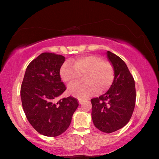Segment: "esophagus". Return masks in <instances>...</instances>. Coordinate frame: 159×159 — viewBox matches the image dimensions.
<instances>
[{"label": "esophagus", "instance_id": "1", "mask_svg": "<svg viewBox=\"0 0 159 159\" xmlns=\"http://www.w3.org/2000/svg\"><path fill=\"white\" fill-rule=\"evenodd\" d=\"M83 103V100H80H80H79V104H82Z\"/></svg>", "mask_w": 159, "mask_h": 159}]
</instances>
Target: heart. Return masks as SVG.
Masks as SVG:
<instances>
[{"label": "heart", "mask_w": 159, "mask_h": 159, "mask_svg": "<svg viewBox=\"0 0 159 159\" xmlns=\"http://www.w3.org/2000/svg\"><path fill=\"white\" fill-rule=\"evenodd\" d=\"M85 75L84 84L69 86L68 93L80 99H85L99 92L103 93L114 79V69L109 61L95 55H88L64 63L60 70L61 79L68 85Z\"/></svg>", "instance_id": "b5f03b06"}]
</instances>
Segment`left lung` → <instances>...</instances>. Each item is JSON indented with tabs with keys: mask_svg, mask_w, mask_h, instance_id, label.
<instances>
[{
	"mask_svg": "<svg viewBox=\"0 0 159 159\" xmlns=\"http://www.w3.org/2000/svg\"><path fill=\"white\" fill-rule=\"evenodd\" d=\"M107 58L114 69L111 88L99 98L91 99L94 125L106 133L115 132L127 124L135 106L134 80L121 58L107 51Z\"/></svg>",
	"mask_w": 159,
	"mask_h": 159,
	"instance_id": "8db88e82",
	"label": "left lung"
}]
</instances>
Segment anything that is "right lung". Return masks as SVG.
I'll list each match as a JSON object with an SVG mask.
<instances>
[{"label": "right lung", "instance_id": "1", "mask_svg": "<svg viewBox=\"0 0 159 159\" xmlns=\"http://www.w3.org/2000/svg\"><path fill=\"white\" fill-rule=\"evenodd\" d=\"M64 61L62 55L41 53L29 63L21 83L20 95L26 118L45 136L56 137L66 131L79 106L78 99L71 96L57 101L66 90L60 75Z\"/></svg>", "mask_w": 159, "mask_h": 159}]
</instances>
